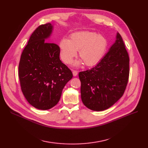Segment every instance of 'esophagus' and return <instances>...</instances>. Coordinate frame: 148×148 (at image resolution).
<instances>
[{"label": "esophagus", "instance_id": "1", "mask_svg": "<svg viewBox=\"0 0 148 148\" xmlns=\"http://www.w3.org/2000/svg\"><path fill=\"white\" fill-rule=\"evenodd\" d=\"M73 74L74 76H77V74H78V72H77V71H75V70H74V71H73Z\"/></svg>", "mask_w": 148, "mask_h": 148}]
</instances>
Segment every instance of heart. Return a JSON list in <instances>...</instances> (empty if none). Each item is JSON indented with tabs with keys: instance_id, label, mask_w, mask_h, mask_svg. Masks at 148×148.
I'll return each mask as SVG.
<instances>
[{
	"instance_id": "1",
	"label": "heart",
	"mask_w": 148,
	"mask_h": 148,
	"mask_svg": "<svg viewBox=\"0 0 148 148\" xmlns=\"http://www.w3.org/2000/svg\"><path fill=\"white\" fill-rule=\"evenodd\" d=\"M59 47L62 59L66 64L71 63L79 50L82 60L74 62L79 65L84 62L86 65H94L101 59L107 47L106 39L95 32L83 31L75 32L70 36L69 40L62 38Z\"/></svg>"
}]
</instances>
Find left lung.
I'll use <instances>...</instances> for the list:
<instances>
[{"mask_svg": "<svg viewBox=\"0 0 148 148\" xmlns=\"http://www.w3.org/2000/svg\"><path fill=\"white\" fill-rule=\"evenodd\" d=\"M130 59L122 36L118 32L115 42L94 68L80 72L81 98L94 111H103L122 97L128 81Z\"/></svg>", "mask_w": 148, "mask_h": 148, "instance_id": "1", "label": "left lung"}]
</instances>
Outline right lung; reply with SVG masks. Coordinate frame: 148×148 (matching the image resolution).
Instances as JSON below:
<instances>
[{
	"mask_svg": "<svg viewBox=\"0 0 148 148\" xmlns=\"http://www.w3.org/2000/svg\"><path fill=\"white\" fill-rule=\"evenodd\" d=\"M53 26H38L23 50L18 66L21 89L28 103L40 110L55 106L73 73L60 60V48L47 42Z\"/></svg>",
	"mask_w": 148,
	"mask_h": 148,
	"instance_id": "1",
	"label": "right lung"
}]
</instances>
